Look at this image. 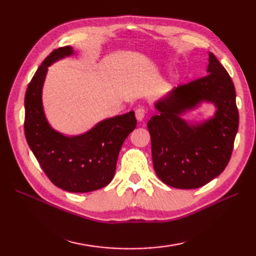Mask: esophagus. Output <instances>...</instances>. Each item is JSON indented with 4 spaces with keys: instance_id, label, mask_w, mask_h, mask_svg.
Instances as JSON below:
<instances>
[{
    "instance_id": "34e87169",
    "label": "esophagus",
    "mask_w": 256,
    "mask_h": 256,
    "mask_svg": "<svg viewBox=\"0 0 256 256\" xmlns=\"http://www.w3.org/2000/svg\"><path fill=\"white\" fill-rule=\"evenodd\" d=\"M145 114H146V110L144 108H138L136 110H135V116H136L138 121H143V118H145Z\"/></svg>"
}]
</instances>
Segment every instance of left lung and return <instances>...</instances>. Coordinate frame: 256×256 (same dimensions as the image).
<instances>
[{
  "label": "left lung",
  "mask_w": 256,
  "mask_h": 256,
  "mask_svg": "<svg viewBox=\"0 0 256 256\" xmlns=\"http://www.w3.org/2000/svg\"><path fill=\"white\" fill-rule=\"evenodd\" d=\"M208 74L180 84L155 104L148 128L156 175L174 188L194 189L219 176L229 162L238 128L232 79L214 54ZM216 106L215 116L198 126L180 118L200 102Z\"/></svg>",
  "instance_id": "left-lung-1"
}]
</instances>
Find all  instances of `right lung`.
<instances>
[{
	"label": "right lung",
	"mask_w": 256,
	"mask_h": 256,
	"mask_svg": "<svg viewBox=\"0 0 256 256\" xmlns=\"http://www.w3.org/2000/svg\"><path fill=\"white\" fill-rule=\"evenodd\" d=\"M72 54L70 46L58 48L37 69L25 94L24 131L32 154L55 186L70 192H90L111 182L120 150L136 128V118L131 111L72 138L52 130L42 110V84L47 67Z\"/></svg>",
	"instance_id": "right-lung-1"
}]
</instances>
